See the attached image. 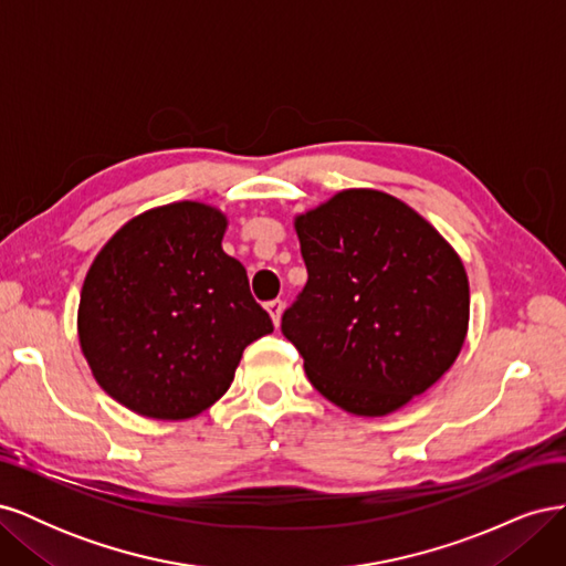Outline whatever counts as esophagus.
<instances>
[{
  "instance_id": "obj_1",
  "label": "esophagus",
  "mask_w": 566,
  "mask_h": 566,
  "mask_svg": "<svg viewBox=\"0 0 566 566\" xmlns=\"http://www.w3.org/2000/svg\"><path fill=\"white\" fill-rule=\"evenodd\" d=\"M266 312L271 314L273 325H279V323H281V314H283V302H281V300H271V302H266Z\"/></svg>"
}]
</instances>
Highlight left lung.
Instances as JSON below:
<instances>
[{
  "label": "left lung",
  "instance_id": "left-lung-1",
  "mask_svg": "<svg viewBox=\"0 0 566 566\" xmlns=\"http://www.w3.org/2000/svg\"><path fill=\"white\" fill-rule=\"evenodd\" d=\"M306 285L281 318L306 378L339 408L385 416L451 368L465 342V269L437 229L380 191L297 217Z\"/></svg>",
  "mask_w": 566,
  "mask_h": 566
}]
</instances>
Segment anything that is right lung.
<instances>
[{
	"label": "right lung",
	"instance_id": "obj_1",
	"mask_svg": "<svg viewBox=\"0 0 566 566\" xmlns=\"http://www.w3.org/2000/svg\"><path fill=\"white\" fill-rule=\"evenodd\" d=\"M224 229L208 205H165L119 229L84 279L82 352L134 413L198 416L229 389L250 342L273 331L245 266L221 250Z\"/></svg>",
	"mask_w": 566,
	"mask_h": 566
}]
</instances>
